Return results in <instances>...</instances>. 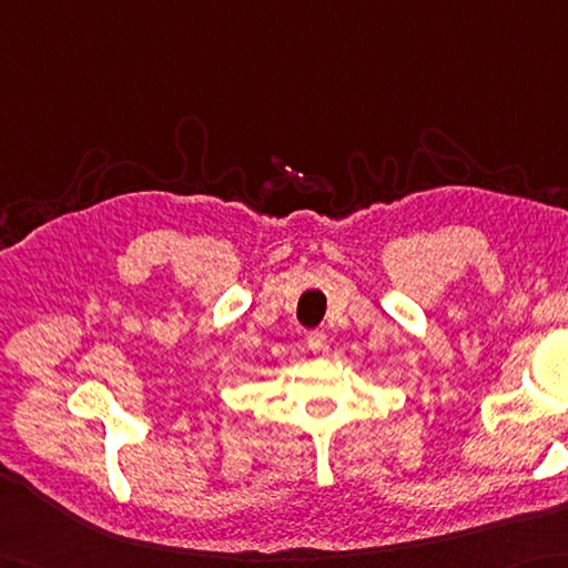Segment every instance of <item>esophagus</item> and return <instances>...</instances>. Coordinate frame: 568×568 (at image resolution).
Returning <instances> with one entry per match:
<instances>
[{
	"label": "esophagus",
	"instance_id": "34e87169",
	"mask_svg": "<svg viewBox=\"0 0 568 568\" xmlns=\"http://www.w3.org/2000/svg\"><path fill=\"white\" fill-rule=\"evenodd\" d=\"M307 348L312 354H324L327 352V336L322 332H310L307 334Z\"/></svg>",
	"mask_w": 568,
	"mask_h": 568
}]
</instances>
